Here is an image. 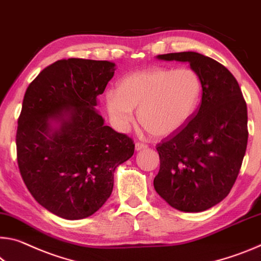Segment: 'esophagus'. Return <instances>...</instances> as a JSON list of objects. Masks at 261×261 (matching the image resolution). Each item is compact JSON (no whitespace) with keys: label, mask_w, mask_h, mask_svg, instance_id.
<instances>
[{"label":"esophagus","mask_w":261,"mask_h":261,"mask_svg":"<svg viewBox=\"0 0 261 261\" xmlns=\"http://www.w3.org/2000/svg\"><path fill=\"white\" fill-rule=\"evenodd\" d=\"M146 147H147L146 144H143V143H136V145H135L136 151H142V150H144V148H146Z\"/></svg>","instance_id":"obj_1"}]
</instances>
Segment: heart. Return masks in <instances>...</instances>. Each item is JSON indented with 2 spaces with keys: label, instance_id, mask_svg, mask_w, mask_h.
<instances>
[{
  "label": "heart",
  "instance_id": "obj_1",
  "mask_svg": "<svg viewBox=\"0 0 261 261\" xmlns=\"http://www.w3.org/2000/svg\"><path fill=\"white\" fill-rule=\"evenodd\" d=\"M202 84L192 68L152 67L121 79L106 93V108L114 126L125 130L138 118L152 135L167 137L180 131L200 106Z\"/></svg>",
  "mask_w": 261,
  "mask_h": 261
}]
</instances>
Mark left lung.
Segmentation results:
<instances>
[{
	"label": "left lung",
	"instance_id": "left-lung-1",
	"mask_svg": "<svg viewBox=\"0 0 261 261\" xmlns=\"http://www.w3.org/2000/svg\"><path fill=\"white\" fill-rule=\"evenodd\" d=\"M188 63L201 79L200 109L174 137L159 144L155 192L180 212L200 213L224 200L241 169L247 145V108L229 69L196 52L156 56Z\"/></svg>",
	"mask_w": 261,
	"mask_h": 261
}]
</instances>
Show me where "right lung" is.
<instances>
[{
	"instance_id": "1",
	"label": "right lung",
	"mask_w": 261,
	"mask_h": 261,
	"mask_svg": "<svg viewBox=\"0 0 261 261\" xmlns=\"http://www.w3.org/2000/svg\"><path fill=\"white\" fill-rule=\"evenodd\" d=\"M115 64L61 59L24 95L16 145L20 175L35 200L65 220L92 216L114 188V173L135 151L132 139L105 125L97 96Z\"/></svg>"
}]
</instances>
